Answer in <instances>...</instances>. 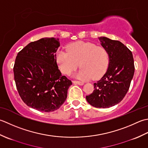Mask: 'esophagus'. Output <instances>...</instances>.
Here are the masks:
<instances>
[{"mask_svg": "<svg viewBox=\"0 0 148 148\" xmlns=\"http://www.w3.org/2000/svg\"><path fill=\"white\" fill-rule=\"evenodd\" d=\"M72 82H73L74 84H78V85H80V86H82L84 84V82H80V81H77V80H73L72 81Z\"/></svg>", "mask_w": 148, "mask_h": 148, "instance_id": "34e87169", "label": "esophagus"}]
</instances>
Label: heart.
<instances>
[{
	"mask_svg": "<svg viewBox=\"0 0 148 148\" xmlns=\"http://www.w3.org/2000/svg\"><path fill=\"white\" fill-rule=\"evenodd\" d=\"M66 51L59 50L56 54V62L63 74L70 75L76 70L79 63L81 68L76 76L82 79H97L108 67L109 56L103 47L91 42L76 41L66 45Z\"/></svg>",
	"mask_w": 148,
	"mask_h": 148,
	"instance_id": "1",
	"label": "heart"
}]
</instances>
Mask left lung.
Listing matches in <instances>:
<instances>
[{
  "mask_svg": "<svg viewBox=\"0 0 148 148\" xmlns=\"http://www.w3.org/2000/svg\"><path fill=\"white\" fill-rule=\"evenodd\" d=\"M101 46L107 50L109 64L100 80L94 84L92 93L86 99L96 108H109L124 98L133 78L135 66L132 53L124 44L105 37L99 38Z\"/></svg>",
  "mask_w": 148,
  "mask_h": 148,
  "instance_id": "8db88e82",
  "label": "left lung"
}]
</instances>
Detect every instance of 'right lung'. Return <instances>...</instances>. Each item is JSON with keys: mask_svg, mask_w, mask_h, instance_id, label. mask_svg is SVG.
Returning a JSON list of instances; mask_svg holds the SVG:
<instances>
[{"mask_svg": "<svg viewBox=\"0 0 148 148\" xmlns=\"http://www.w3.org/2000/svg\"><path fill=\"white\" fill-rule=\"evenodd\" d=\"M59 39L45 38L18 53L13 68L16 89L27 106L42 112L57 110L67 98L72 82L61 75L56 62Z\"/></svg>", "mask_w": 148, "mask_h": 148, "instance_id": "right-lung-1", "label": "right lung"}]
</instances>
